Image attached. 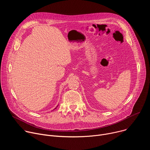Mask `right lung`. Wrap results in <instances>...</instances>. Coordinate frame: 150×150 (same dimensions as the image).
Returning a JSON list of instances; mask_svg holds the SVG:
<instances>
[{
	"instance_id": "add662e5",
	"label": "right lung",
	"mask_w": 150,
	"mask_h": 150,
	"mask_svg": "<svg viewBox=\"0 0 150 150\" xmlns=\"http://www.w3.org/2000/svg\"><path fill=\"white\" fill-rule=\"evenodd\" d=\"M56 109V108H55V109Z\"/></svg>"
}]
</instances>
